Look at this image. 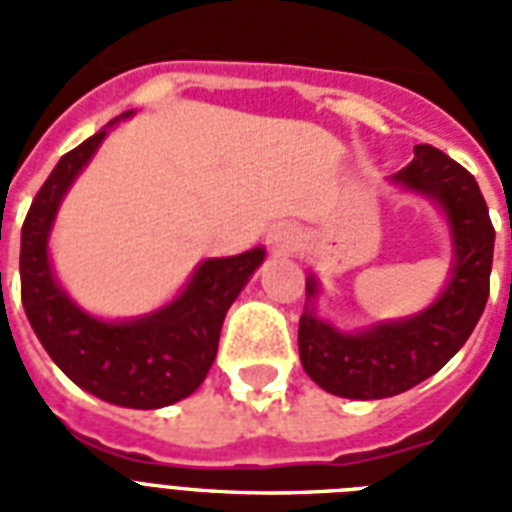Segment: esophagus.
<instances>
[{
	"label": "esophagus",
	"instance_id": "obj_1",
	"mask_svg": "<svg viewBox=\"0 0 512 512\" xmlns=\"http://www.w3.org/2000/svg\"><path fill=\"white\" fill-rule=\"evenodd\" d=\"M303 241V231L295 223H276L268 231V247L276 249V252H284V255L297 252V249L303 247Z\"/></svg>",
	"mask_w": 512,
	"mask_h": 512
}]
</instances>
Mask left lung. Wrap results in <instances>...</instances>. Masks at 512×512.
Returning a JSON list of instances; mask_svg holds the SVG:
<instances>
[{"label": "left lung", "mask_w": 512, "mask_h": 512, "mask_svg": "<svg viewBox=\"0 0 512 512\" xmlns=\"http://www.w3.org/2000/svg\"><path fill=\"white\" fill-rule=\"evenodd\" d=\"M406 191L422 193L446 212L454 265L449 284L425 311L382 321L364 332H340L316 316L319 281H305L308 303L300 316V361L319 388L342 398H388L436 374L470 332L489 300L494 225L476 177L433 146L414 148V159L390 177Z\"/></svg>", "instance_id": "obj_1"}]
</instances>
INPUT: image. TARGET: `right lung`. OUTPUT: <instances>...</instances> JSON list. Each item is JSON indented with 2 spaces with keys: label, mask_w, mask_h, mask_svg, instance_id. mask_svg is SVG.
I'll use <instances>...</instances> for the list:
<instances>
[{
  "label": "right lung",
  "mask_w": 512,
  "mask_h": 512,
  "mask_svg": "<svg viewBox=\"0 0 512 512\" xmlns=\"http://www.w3.org/2000/svg\"><path fill=\"white\" fill-rule=\"evenodd\" d=\"M103 138L106 130L68 151L31 201L20 231V300L34 335L68 380L108 404L159 409L204 382L225 313L263 263L265 249L204 260L172 303L140 319L103 321L84 313L55 281L47 239L60 201Z\"/></svg>",
  "instance_id": "right-lung-1"
}]
</instances>
